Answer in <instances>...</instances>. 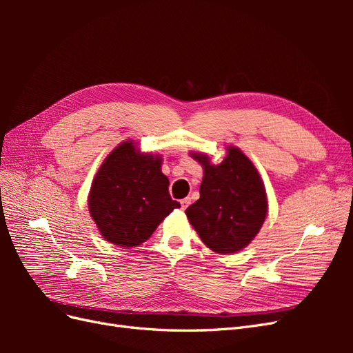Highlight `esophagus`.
<instances>
[{
	"label": "esophagus",
	"mask_w": 353,
	"mask_h": 353,
	"mask_svg": "<svg viewBox=\"0 0 353 353\" xmlns=\"http://www.w3.org/2000/svg\"><path fill=\"white\" fill-rule=\"evenodd\" d=\"M190 203H191V199H190V197L183 199V200H181V208H183V209H187V208L190 206Z\"/></svg>",
	"instance_id": "esophagus-1"
}]
</instances>
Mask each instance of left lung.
Masks as SVG:
<instances>
[{
	"label": "left lung",
	"instance_id": "1",
	"mask_svg": "<svg viewBox=\"0 0 353 353\" xmlns=\"http://www.w3.org/2000/svg\"><path fill=\"white\" fill-rule=\"evenodd\" d=\"M205 175L200 199L185 213L201 241L216 253H236L259 232L268 212L263 183L250 160L237 147L219 165L208 156L194 154Z\"/></svg>",
	"mask_w": 353,
	"mask_h": 353
}]
</instances>
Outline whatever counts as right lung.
Segmentation results:
<instances>
[{
	"label": "right lung",
	"instance_id": "right-lung-1",
	"mask_svg": "<svg viewBox=\"0 0 353 353\" xmlns=\"http://www.w3.org/2000/svg\"><path fill=\"white\" fill-rule=\"evenodd\" d=\"M160 156L135 150L131 141L116 147L95 175L88 206L101 236L122 248H134L152 236L170 212L169 179Z\"/></svg>",
	"mask_w": 353,
	"mask_h": 353
}]
</instances>
